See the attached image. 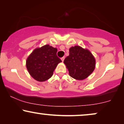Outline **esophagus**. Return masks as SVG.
Here are the masks:
<instances>
[{
  "label": "esophagus",
  "mask_w": 124,
  "mask_h": 124,
  "mask_svg": "<svg viewBox=\"0 0 124 124\" xmlns=\"http://www.w3.org/2000/svg\"><path fill=\"white\" fill-rule=\"evenodd\" d=\"M64 60V57H62V58H61V60H62V62H63Z\"/></svg>",
  "instance_id": "esophagus-1"
}]
</instances>
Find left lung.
I'll use <instances>...</instances> for the list:
<instances>
[{
  "instance_id": "left-lung-1",
  "label": "left lung",
  "mask_w": 124,
  "mask_h": 124,
  "mask_svg": "<svg viewBox=\"0 0 124 124\" xmlns=\"http://www.w3.org/2000/svg\"><path fill=\"white\" fill-rule=\"evenodd\" d=\"M69 52L63 62L70 76L79 80L86 79L94 70L95 58L88 49L77 45L70 48Z\"/></svg>"
}]
</instances>
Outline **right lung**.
<instances>
[{
    "instance_id": "obj_1",
    "label": "right lung",
    "mask_w": 124,
    "mask_h": 124,
    "mask_svg": "<svg viewBox=\"0 0 124 124\" xmlns=\"http://www.w3.org/2000/svg\"><path fill=\"white\" fill-rule=\"evenodd\" d=\"M57 49L45 45L36 48L28 57L26 67L35 80L42 82L53 75L55 67L62 61L57 55Z\"/></svg>"
}]
</instances>
